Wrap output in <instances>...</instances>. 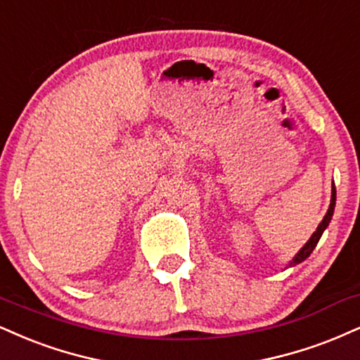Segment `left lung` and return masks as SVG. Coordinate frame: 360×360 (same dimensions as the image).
I'll use <instances>...</instances> for the list:
<instances>
[{
	"instance_id": "1",
	"label": "left lung",
	"mask_w": 360,
	"mask_h": 360,
	"mask_svg": "<svg viewBox=\"0 0 360 360\" xmlns=\"http://www.w3.org/2000/svg\"><path fill=\"white\" fill-rule=\"evenodd\" d=\"M333 207H335V186H333V188H332V199H330V206H328V211H327V214L323 216L322 223L319 224L317 231H315L314 235L310 236V240L307 241L304 248H302L300 251H298V253L295 255V258H293L292 262H290V266H293V265H298V263H302V262H304V259H307V258L310 257V253H311V251H314V248H315V246H317V243H319L320 236H322L323 229H326V228L328 226V223H330V219H332V214H333Z\"/></svg>"
}]
</instances>
